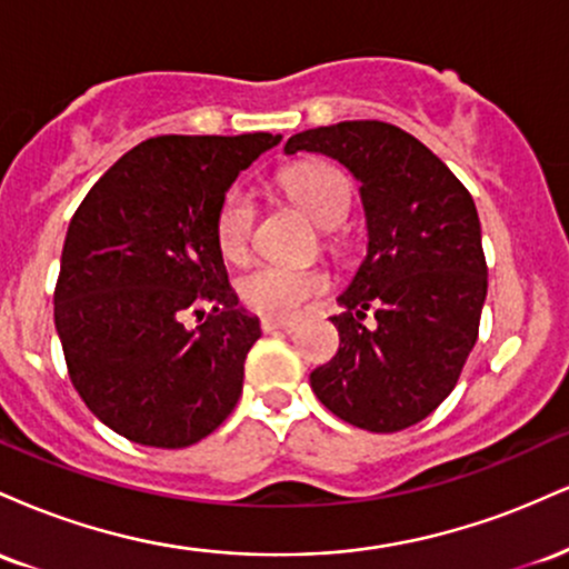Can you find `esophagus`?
<instances>
[{
  "label": "esophagus",
  "instance_id": "obj_1",
  "mask_svg": "<svg viewBox=\"0 0 569 569\" xmlns=\"http://www.w3.org/2000/svg\"><path fill=\"white\" fill-rule=\"evenodd\" d=\"M293 329V321H286V318H262V331L270 335V331H283Z\"/></svg>",
  "mask_w": 569,
  "mask_h": 569
}]
</instances>
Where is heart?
<instances>
[{"label":"heart","mask_w":569,"mask_h":569,"mask_svg":"<svg viewBox=\"0 0 569 569\" xmlns=\"http://www.w3.org/2000/svg\"><path fill=\"white\" fill-rule=\"evenodd\" d=\"M283 187L289 198L321 227H337L348 217L350 208V181L339 168L329 162H307L291 168L283 176ZM253 208L251 194L246 189H230L217 211V246L227 262H243L251 251ZM329 289L326 272L316 267H289V264H257L243 272L238 280V293L248 310L267 318H291L299 307L312 297Z\"/></svg>","instance_id":"b5f03b06"}]
</instances>
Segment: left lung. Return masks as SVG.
I'll return each instance as SVG.
<instances>
[{
	"label": "left lung",
	"mask_w": 569,
	"mask_h": 569,
	"mask_svg": "<svg viewBox=\"0 0 569 569\" xmlns=\"http://www.w3.org/2000/svg\"><path fill=\"white\" fill-rule=\"evenodd\" d=\"M299 149L350 168L369 227L367 259L331 318L339 350L310 375L312 393L371 433L417 426L452 393L479 337L487 259L471 192L390 122L302 130L286 141Z\"/></svg>",
	"instance_id": "8db88e82"
}]
</instances>
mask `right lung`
I'll return each mask as SVG.
<instances>
[{
  "instance_id": "obj_1",
  "label": "right lung",
  "mask_w": 569,
  "mask_h": 569,
  "mask_svg": "<svg viewBox=\"0 0 569 569\" xmlns=\"http://www.w3.org/2000/svg\"><path fill=\"white\" fill-rule=\"evenodd\" d=\"M280 136H158L84 194L69 221L56 329L69 380L103 426L143 447L211 436L262 337L217 246L227 189ZM199 326L189 330L186 318Z\"/></svg>"
}]
</instances>
